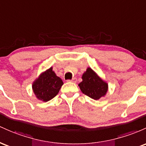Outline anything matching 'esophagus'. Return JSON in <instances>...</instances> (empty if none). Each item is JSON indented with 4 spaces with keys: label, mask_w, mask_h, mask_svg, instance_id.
<instances>
[{
    "label": "esophagus",
    "mask_w": 146,
    "mask_h": 146,
    "mask_svg": "<svg viewBox=\"0 0 146 146\" xmlns=\"http://www.w3.org/2000/svg\"><path fill=\"white\" fill-rule=\"evenodd\" d=\"M68 82H72V83H76V81H77V78H73L72 80H68Z\"/></svg>",
    "instance_id": "obj_1"
}]
</instances>
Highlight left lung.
Returning <instances> with one entry per match:
<instances>
[{
    "instance_id": "1",
    "label": "left lung",
    "mask_w": 146,
    "mask_h": 146,
    "mask_svg": "<svg viewBox=\"0 0 146 146\" xmlns=\"http://www.w3.org/2000/svg\"><path fill=\"white\" fill-rule=\"evenodd\" d=\"M82 81L78 84L83 94L94 100H99L106 94L108 90V84L104 81L90 68H87L82 75Z\"/></svg>"
}]
</instances>
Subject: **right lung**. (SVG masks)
I'll list each match as a JSON object with an SVG mask.
<instances>
[{"label": "right lung", "mask_w": 146, "mask_h": 146, "mask_svg": "<svg viewBox=\"0 0 146 146\" xmlns=\"http://www.w3.org/2000/svg\"><path fill=\"white\" fill-rule=\"evenodd\" d=\"M63 82L52 70V67L39 75L33 82L32 90L38 100L47 102L58 94Z\"/></svg>", "instance_id": "obj_1"}]
</instances>
